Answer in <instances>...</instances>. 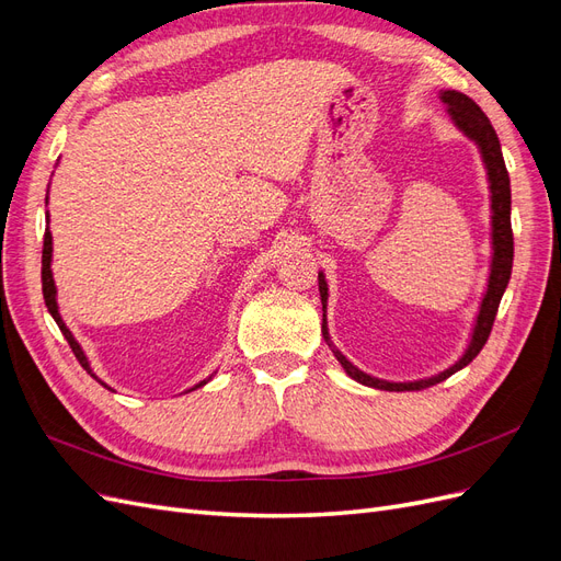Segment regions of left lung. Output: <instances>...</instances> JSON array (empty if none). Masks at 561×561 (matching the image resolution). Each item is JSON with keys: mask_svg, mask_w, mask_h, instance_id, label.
I'll list each match as a JSON object with an SVG mask.
<instances>
[{"mask_svg": "<svg viewBox=\"0 0 561 561\" xmlns=\"http://www.w3.org/2000/svg\"><path fill=\"white\" fill-rule=\"evenodd\" d=\"M443 103L449 105V114L456 122V126L461 128L468 135V138L478 142L480 149H482V157H484L486 171H489V182H491V210H494V217H491V222H494V260H491L489 287H486V295H484L482 309H480V316H478V325H474L472 342H470L463 358L458 360L454 367H449L447 371H443V375H437L433 379L414 381V383H390V381H381V379L365 375V371H360L358 367H353L344 358V355L330 344L328 322H325L328 285H325V278H322V274H318V290H320V299H322V336H325V342L332 346L336 360L342 363V367L346 369L348 377H353L355 381H360L365 386L379 388V390H423V388L449 379L454 371L463 369L468 363H472V358H478V353L484 348L486 339L491 334V328H494L501 297H503L507 280H511V274H513L515 241H513V225H511V175H507V168H505V161H503L499 135H496L494 126H491L486 114L480 110V105L474 103V100H470L468 95L458 93V91H445Z\"/></svg>", "mask_w": 561, "mask_h": 561, "instance_id": "8db88e82", "label": "left lung"}]
</instances>
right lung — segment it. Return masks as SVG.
<instances>
[{
    "label": "right lung",
    "mask_w": 561,
    "mask_h": 561,
    "mask_svg": "<svg viewBox=\"0 0 561 561\" xmlns=\"http://www.w3.org/2000/svg\"><path fill=\"white\" fill-rule=\"evenodd\" d=\"M42 293H44V301H46V307H48V311H50V316H54V320L58 322V328H60V332H62V336L67 339V344H70V348H72V353H75V358L79 360V365L89 371V375L93 377V379H98L93 371H91V367H89V360H87V355H83V351H81V346L75 342V336H72V332L67 330V325L62 322V318H60V313H58V304H56V285H54V276H50V231L46 229L44 231V250H42ZM100 381V379H98ZM103 383V381H100ZM206 381H201L198 386H203ZM105 386V383H103ZM196 386V388H198Z\"/></svg>",
    "instance_id": "right-lung-1"
}]
</instances>
